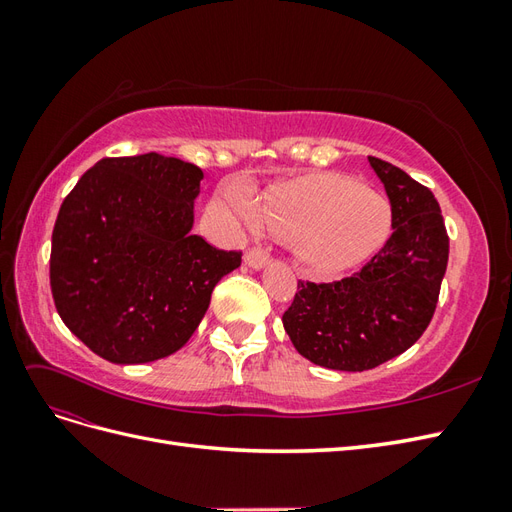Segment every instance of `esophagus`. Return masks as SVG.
<instances>
[{"mask_svg":"<svg viewBox=\"0 0 512 512\" xmlns=\"http://www.w3.org/2000/svg\"><path fill=\"white\" fill-rule=\"evenodd\" d=\"M243 262L250 269L260 271V269H265L269 265V256L265 252H260V250H250V252H245Z\"/></svg>","mask_w":512,"mask_h":512,"instance_id":"34e87169","label":"esophagus"}]
</instances>
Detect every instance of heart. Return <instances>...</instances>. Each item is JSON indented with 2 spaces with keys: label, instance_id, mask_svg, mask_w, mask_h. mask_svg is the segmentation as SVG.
I'll return each mask as SVG.
<instances>
[{
  "label": "heart",
  "instance_id": "1",
  "mask_svg": "<svg viewBox=\"0 0 512 512\" xmlns=\"http://www.w3.org/2000/svg\"><path fill=\"white\" fill-rule=\"evenodd\" d=\"M222 203L241 228L265 226L273 235L290 239L303 265L318 273L359 265L391 232L389 200L342 175L280 181L258 200L245 185H232Z\"/></svg>",
  "mask_w": 512,
  "mask_h": 512
}]
</instances>
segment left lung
<instances>
[{
	"label": "left lung",
	"mask_w": 512,
	"mask_h": 512,
	"mask_svg": "<svg viewBox=\"0 0 512 512\" xmlns=\"http://www.w3.org/2000/svg\"><path fill=\"white\" fill-rule=\"evenodd\" d=\"M367 162L389 196L393 235L352 277L299 282L282 316L301 356L339 371L374 369L406 352L429 327L448 265L436 196L389 162Z\"/></svg>",
	"instance_id": "8db88e82"
}]
</instances>
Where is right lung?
<instances>
[{"label": "right lung", "instance_id": "right-lung-1", "mask_svg": "<svg viewBox=\"0 0 512 512\" xmlns=\"http://www.w3.org/2000/svg\"><path fill=\"white\" fill-rule=\"evenodd\" d=\"M203 170L151 151L104 158L57 213L51 290L66 327L102 359H164L192 337L211 292L241 265L192 232Z\"/></svg>", "mask_w": 512, "mask_h": 512}]
</instances>
